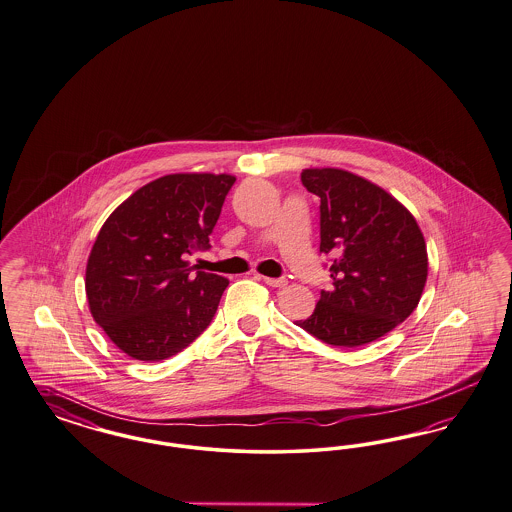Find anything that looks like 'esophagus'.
Here are the masks:
<instances>
[{
    "label": "esophagus",
    "mask_w": 512,
    "mask_h": 512,
    "mask_svg": "<svg viewBox=\"0 0 512 512\" xmlns=\"http://www.w3.org/2000/svg\"><path fill=\"white\" fill-rule=\"evenodd\" d=\"M263 282H265L268 287H285V285H287L285 278H266V276H263Z\"/></svg>",
    "instance_id": "obj_1"
}]
</instances>
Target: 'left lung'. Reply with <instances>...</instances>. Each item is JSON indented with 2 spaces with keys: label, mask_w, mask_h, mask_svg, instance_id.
Returning a JSON list of instances; mask_svg holds the SVG:
<instances>
[{
  "label": "left lung",
  "mask_w": 512,
  "mask_h": 512,
  "mask_svg": "<svg viewBox=\"0 0 512 512\" xmlns=\"http://www.w3.org/2000/svg\"><path fill=\"white\" fill-rule=\"evenodd\" d=\"M302 185L319 196V251L333 257V291H321L297 325L331 346L369 344L403 323L422 299L427 247L414 215L365 177L308 168Z\"/></svg>",
  "instance_id": "8db88e82"
}]
</instances>
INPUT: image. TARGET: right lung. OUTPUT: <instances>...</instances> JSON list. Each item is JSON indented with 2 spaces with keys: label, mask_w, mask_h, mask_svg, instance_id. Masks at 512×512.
<instances>
[{
  "label": "right lung",
  "mask_w": 512,
  "mask_h": 512,
  "mask_svg": "<svg viewBox=\"0 0 512 512\" xmlns=\"http://www.w3.org/2000/svg\"><path fill=\"white\" fill-rule=\"evenodd\" d=\"M229 174H170L143 185L111 213L90 249V314L132 359L181 352L212 323L229 280L194 272L187 255L208 249Z\"/></svg>",
  "instance_id": "right-lung-1"
}]
</instances>
